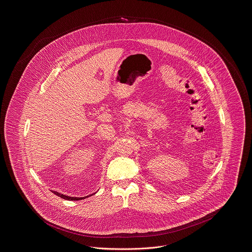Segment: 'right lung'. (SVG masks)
I'll return each instance as SVG.
<instances>
[{"instance_id":"1","label":"right lung","mask_w":252,"mask_h":252,"mask_svg":"<svg viewBox=\"0 0 252 252\" xmlns=\"http://www.w3.org/2000/svg\"><path fill=\"white\" fill-rule=\"evenodd\" d=\"M52 192H53L54 194H56V195L59 196V197L63 198V199H65V200H69V201H77V200H82V199H85L86 197H88V196H86V197H69V196L63 195V194H62V193H59V192H57V191H53V190H52ZM91 195H93V194H91Z\"/></svg>"}]
</instances>
